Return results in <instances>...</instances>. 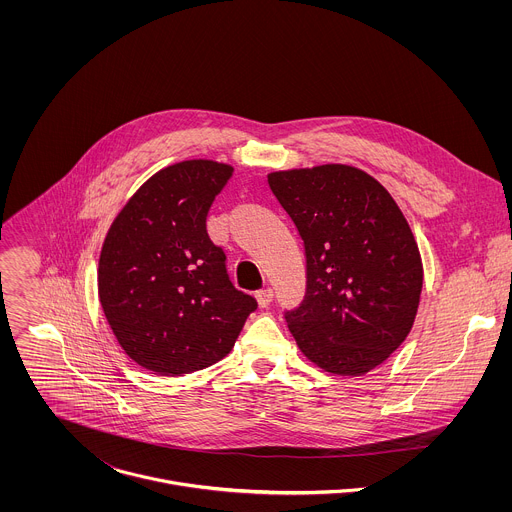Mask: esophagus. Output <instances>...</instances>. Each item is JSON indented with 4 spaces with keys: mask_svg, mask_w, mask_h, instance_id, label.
I'll list each match as a JSON object with an SVG mask.
<instances>
[{
    "mask_svg": "<svg viewBox=\"0 0 512 512\" xmlns=\"http://www.w3.org/2000/svg\"><path fill=\"white\" fill-rule=\"evenodd\" d=\"M256 299H258V305H260V307H266V305H270L272 299H274V290H272V288H262V290L256 292Z\"/></svg>",
    "mask_w": 512,
    "mask_h": 512,
    "instance_id": "1",
    "label": "esophagus"
}]
</instances>
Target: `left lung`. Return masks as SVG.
I'll list each match as a JSON object with an SVG mask.
<instances>
[{"instance_id":"8db88e82","label":"left lung","mask_w":512,"mask_h":512,"mask_svg":"<svg viewBox=\"0 0 512 512\" xmlns=\"http://www.w3.org/2000/svg\"><path fill=\"white\" fill-rule=\"evenodd\" d=\"M305 244L307 292L286 313L313 365L361 376L408 337L424 284L412 228L392 195L363 169L323 163L268 173Z\"/></svg>"}]
</instances>
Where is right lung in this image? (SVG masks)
<instances>
[{
  "instance_id": "add662e5",
  "label": "right lung",
  "mask_w": 512,
  "mask_h": 512,
  "mask_svg": "<svg viewBox=\"0 0 512 512\" xmlns=\"http://www.w3.org/2000/svg\"><path fill=\"white\" fill-rule=\"evenodd\" d=\"M234 167L185 159L153 173L112 220L98 260V297L124 353L181 376L224 359L256 299L238 292L207 213Z\"/></svg>"
}]
</instances>
